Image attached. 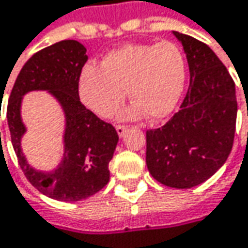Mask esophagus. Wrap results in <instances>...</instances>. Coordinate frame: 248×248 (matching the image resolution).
<instances>
[{
    "label": "esophagus",
    "instance_id": "esophagus-1",
    "mask_svg": "<svg viewBox=\"0 0 248 248\" xmlns=\"http://www.w3.org/2000/svg\"><path fill=\"white\" fill-rule=\"evenodd\" d=\"M116 132H118V135L122 138V136H124V133L127 132V126H122V124H118L116 126Z\"/></svg>",
    "mask_w": 248,
    "mask_h": 248
}]
</instances>
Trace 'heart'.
Wrapping results in <instances>:
<instances>
[{
    "label": "heart",
    "instance_id": "heart-1",
    "mask_svg": "<svg viewBox=\"0 0 248 248\" xmlns=\"http://www.w3.org/2000/svg\"><path fill=\"white\" fill-rule=\"evenodd\" d=\"M186 83V58L173 42L127 44L110 51L101 68L86 63L79 74L80 102L101 118L112 116L122 105L126 89L132 101L124 118L157 121L173 112Z\"/></svg>",
    "mask_w": 248,
    "mask_h": 248
}]
</instances>
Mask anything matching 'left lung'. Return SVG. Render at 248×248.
<instances>
[{"mask_svg": "<svg viewBox=\"0 0 248 248\" xmlns=\"http://www.w3.org/2000/svg\"><path fill=\"white\" fill-rule=\"evenodd\" d=\"M186 52L190 85L180 110L146 132V165L165 186L190 189L212 177L227 160L234 140L236 85L210 46L173 31Z\"/></svg>", "mask_w": 248, "mask_h": 248, "instance_id": "left-lung-1", "label": "left lung"}]
</instances>
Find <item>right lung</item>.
Segmentation results:
<instances>
[{
	"label": "right lung",
	"mask_w": 248,
	"mask_h": 248,
	"mask_svg": "<svg viewBox=\"0 0 248 248\" xmlns=\"http://www.w3.org/2000/svg\"><path fill=\"white\" fill-rule=\"evenodd\" d=\"M86 61V48L78 41L66 39L46 46L22 66L8 99L7 121L18 163L34 187L59 202L88 199L108 185L109 162L119 140L116 129L101 121L79 99L78 78ZM32 90L49 92L65 115L64 156L51 172L34 170L20 147L26 131L20 105L23 95Z\"/></svg>",
	"instance_id": "1"
}]
</instances>
